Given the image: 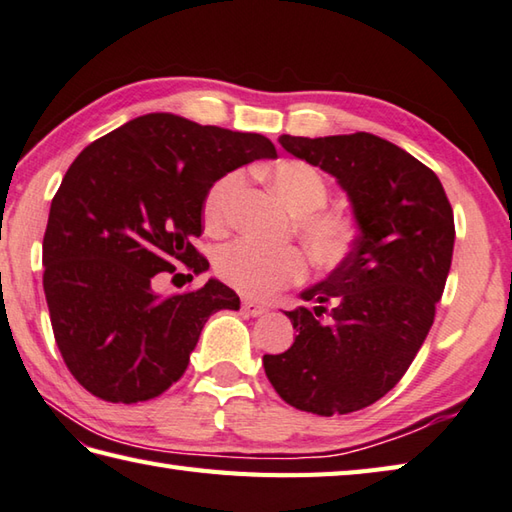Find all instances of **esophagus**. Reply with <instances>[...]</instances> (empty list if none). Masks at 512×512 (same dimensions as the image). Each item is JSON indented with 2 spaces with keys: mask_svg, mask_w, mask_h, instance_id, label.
Masks as SVG:
<instances>
[{
  "mask_svg": "<svg viewBox=\"0 0 512 512\" xmlns=\"http://www.w3.org/2000/svg\"><path fill=\"white\" fill-rule=\"evenodd\" d=\"M242 313H246L248 317H259L266 313V306L264 304H257V302H250V299H244L242 302Z\"/></svg>",
  "mask_w": 512,
  "mask_h": 512,
  "instance_id": "1",
  "label": "esophagus"
}]
</instances>
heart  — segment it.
Instances as JSON below:
<instances>
[{
    "instance_id": "b5f03b06",
    "label": "heart",
    "mask_w": 512,
    "mask_h": 512,
    "mask_svg": "<svg viewBox=\"0 0 512 512\" xmlns=\"http://www.w3.org/2000/svg\"><path fill=\"white\" fill-rule=\"evenodd\" d=\"M279 199L293 213L295 235L317 268H337L353 253L359 237L357 219L346 210L326 208L330 188L326 177L302 159H282L266 170ZM242 173L215 179L204 195L202 215L210 233H224L233 219V208ZM217 275L228 286L248 297H266L275 290L297 284L306 275L304 257L297 248H264L253 242H235L217 255Z\"/></svg>"
}]
</instances>
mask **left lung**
<instances>
[{"label": "left lung", "instance_id": "obj_1", "mask_svg": "<svg viewBox=\"0 0 512 512\" xmlns=\"http://www.w3.org/2000/svg\"><path fill=\"white\" fill-rule=\"evenodd\" d=\"M279 144L337 177L359 237L344 264L302 293L315 306L288 310L297 337L264 355V370L286 404L348 415L395 388L422 348L453 262V208L433 170L377 135H282Z\"/></svg>", "mask_w": 512, "mask_h": 512}]
</instances>
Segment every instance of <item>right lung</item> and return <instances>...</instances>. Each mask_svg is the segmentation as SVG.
I'll list each match as a JSON object with an SVG mask.
<instances>
[{"mask_svg": "<svg viewBox=\"0 0 512 512\" xmlns=\"http://www.w3.org/2000/svg\"><path fill=\"white\" fill-rule=\"evenodd\" d=\"M264 157H277L264 135L170 113L130 119L75 157L50 204L44 293L59 353L88 393L113 404L162 395L208 317L239 308L217 279L175 295L155 286L179 266L208 268L193 244L206 190Z\"/></svg>", "mask_w": 512, "mask_h": 512, "instance_id": "add662e5", "label": "right lung"}]
</instances>
